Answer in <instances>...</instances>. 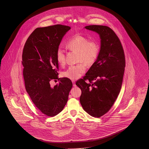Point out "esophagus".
Here are the masks:
<instances>
[{
  "mask_svg": "<svg viewBox=\"0 0 149 149\" xmlns=\"http://www.w3.org/2000/svg\"><path fill=\"white\" fill-rule=\"evenodd\" d=\"M72 84H73V87H76V84H75V81L74 80H72Z\"/></svg>",
  "mask_w": 149,
  "mask_h": 149,
  "instance_id": "esophagus-1",
  "label": "esophagus"
}]
</instances>
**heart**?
Here are the masks:
<instances>
[{
  "label": "heart",
  "instance_id": "heart-1",
  "mask_svg": "<svg viewBox=\"0 0 149 149\" xmlns=\"http://www.w3.org/2000/svg\"><path fill=\"white\" fill-rule=\"evenodd\" d=\"M67 49L70 51L77 52V62L78 64L71 65L64 71L63 76L68 79L75 80L79 79L85 72L86 66L92 65L95 62L98 57L100 46L97 42L89 41L88 38L81 35H76L69 39L65 44ZM57 62L63 66L66 63L65 51L58 48L56 53Z\"/></svg>",
  "mask_w": 149,
  "mask_h": 149
}]
</instances>
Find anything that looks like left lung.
Masks as SVG:
<instances>
[{
  "label": "left lung",
  "mask_w": 149,
  "mask_h": 149,
  "mask_svg": "<svg viewBox=\"0 0 149 149\" xmlns=\"http://www.w3.org/2000/svg\"><path fill=\"white\" fill-rule=\"evenodd\" d=\"M85 28L100 35L101 48L95 63L76 84L81 90L80 102L84 110L100 118L110 110L120 93L125 56L119 39L110 28L98 25Z\"/></svg>",
  "instance_id": "8db88e82"
}]
</instances>
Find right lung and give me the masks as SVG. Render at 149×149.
I'll return each instance as SVG.
<instances>
[{
  "instance_id": "obj_1",
  "label": "right lung",
  "mask_w": 149,
  "mask_h": 149,
  "mask_svg": "<svg viewBox=\"0 0 149 149\" xmlns=\"http://www.w3.org/2000/svg\"><path fill=\"white\" fill-rule=\"evenodd\" d=\"M71 28L56 24L35 29L23 49V78L26 91L42 113L54 117L63 110L72 87L71 80L58 78L53 88L50 81L58 79L56 53L64 36Z\"/></svg>"
}]
</instances>
